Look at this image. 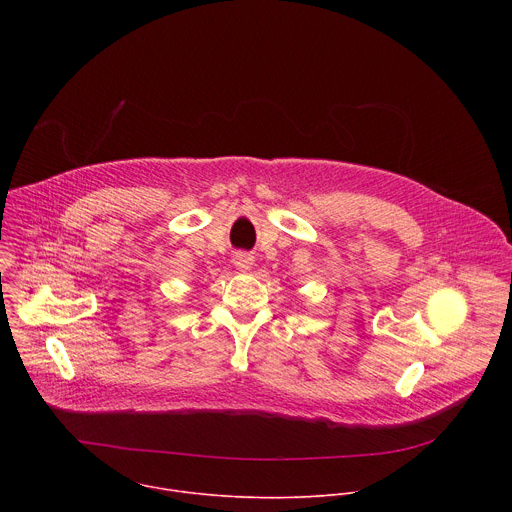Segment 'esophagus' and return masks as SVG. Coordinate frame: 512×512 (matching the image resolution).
I'll return each mask as SVG.
<instances>
[{
  "label": "esophagus",
  "mask_w": 512,
  "mask_h": 512,
  "mask_svg": "<svg viewBox=\"0 0 512 512\" xmlns=\"http://www.w3.org/2000/svg\"><path fill=\"white\" fill-rule=\"evenodd\" d=\"M253 255L251 253H247V251H237L235 255H233V263H235V267L237 269H251V265H253Z\"/></svg>",
  "instance_id": "1"
}]
</instances>
